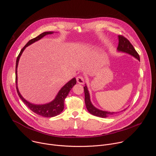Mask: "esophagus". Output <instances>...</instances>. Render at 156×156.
Wrapping results in <instances>:
<instances>
[{"mask_svg": "<svg viewBox=\"0 0 156 156\" xmlns=\"http://www.w3.org/2000/svg\"><path fill=\"white\" fill-rule=\"evenodd\" d=\"M76 81L78 83L83 84L84 83V78L83 77V76H81V75L78 76L76 77Z\"/></svg>", "mask_w": 156, "mask_h": 156, "instance_id": "1", "label": "esophagus"}]
</instances>
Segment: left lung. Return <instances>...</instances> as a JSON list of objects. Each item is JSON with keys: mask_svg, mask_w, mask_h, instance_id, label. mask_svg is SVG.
<instances>
[{"mask_svg": "<svg viewBox=\"0 0 156 156\" xmlns=\"http://www.w3.org/2000/svg\"><path fill=\"white\" fill-rule=\"evenodd\" d=\"M119 46L117 48L118 51L128 53L133 55V57H135L138 60H140V58L138 53L135 49L134 47L133 46V45L130 43V42L128 39H126L125 37H124L122 35H119ZM83 88H84V91L86 106L87 110L89 111V112L90 114L95 116L102 117V118H105L108 116L117 114V112H106V111H102L94 107V105L91 102L90 94H89L86 86H85Z\"/></svg>", "mask_w": 156, "mask_h": 156, "instance_id": "1", "label": "left lung"}]
</instances>
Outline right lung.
Here are the masks:
<instances>
[{"label":"right lung","mask_w":156,"mask_h":156,"mask_svg":"<svg viewBox=\"0 0 156 156\" xmlns=\"http://www.w3.org/2000/svg\"><path fill=\"white\" fill-rule=\"evenodd\" d=\"M53 33L52 32H44L37 36V37L30 40L26 45L22 48L21 50L20 54H18L16 61V68H15V82H16V87L17 93L20 98V99L23 101V102L27 105V107L35 114L44 117H55L58 114H60L63 110L64 108V101L66 98V97L68 96L71 89L73 87V86L76 83V80L74 78L72 80H71L70 81H69L64 86L62 87L61 90L59 91L58 94L55 97V99L46 104L44 105H35L30 103L29 102L27 101L20 94L18 87H17V66L18 64V61L20 59V57L23 52L25 49L30 44H33V42L39 40L42 37H43L44 36L47 34H50Z\"/></svg>","instance_id":"right-lung-1"}]
</instances>
